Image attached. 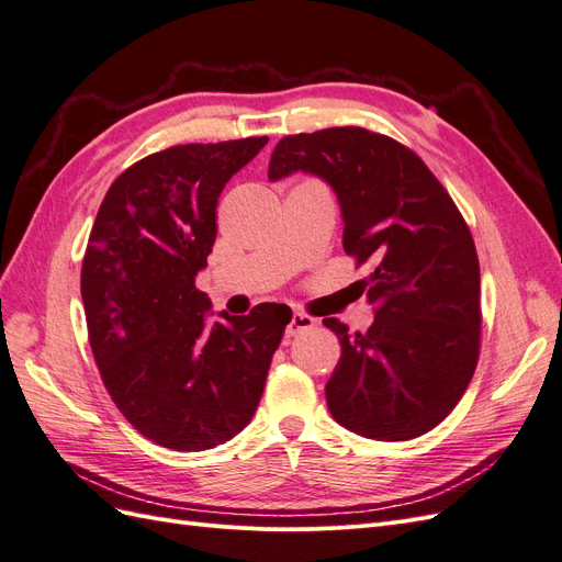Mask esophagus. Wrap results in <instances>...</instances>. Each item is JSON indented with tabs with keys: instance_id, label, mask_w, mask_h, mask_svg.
<instances>
[{
	"instance_id": "1",
	"label": "esophagus",
	"mask_w": 562,
	"mask_h": 562,
	"mask_svg": "<svg viewBox=\"0 0 562 562\" xmlns=\"http://www.w3.org/2000/svg\"><path fill=\"white\" fill-rule=\"evenodd\" d=\"M314 326H316V318H312V316H307V314H302V312H295V314L291 316V321H288V326H285V337H295L297 333L310 330V328H314Z\"/></svg>"
}]
</instances>
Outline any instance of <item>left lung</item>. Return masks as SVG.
Masks as SVG:
<instances>
[{"label": "left lung", "mask_w": 562, "mask_h": 562, "mask_svg": "<svg viewBox=\"0 0 562 562\" xmlns=\"http://www.w3.org/2000/svg\"><path fill=\"white\" fill-rule=\"evenodd\" d=\"M297 171L333 187L347 255L372 265V326L349 335L323 318L342 345L330 415L375 440L431 431L464 396L481 349V267L462 213L413 149L359 126L288 135L269 180Z\"/></svg>", "instance_id": "1"}]
</instances>
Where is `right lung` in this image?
Here are the masks:
<instances>
[{"label": "right lung", "instance_id": "right-lung-1", "mask_svg": "<svg viewBox=\"0 0 562 562\" xmlns=\"http://www.w3.org/2000/svg\"><path fill=\"white\" fill-rule=\"evenodd\" d=\"M267 138L178 145L133 164L108 190L81 265L89 342L112 401L145 438L199 452L239 434L258 407L285 304L220 312L196 274L215 206Z\"/></svg>", "mask_w": 562, "mask_h": 562}]
</instances>
